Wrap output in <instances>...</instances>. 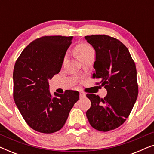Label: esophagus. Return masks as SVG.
I'll list each match as a JSON object with an SVG mask.
<instances>
[{"label":"esophagus","mask_w":154,"mask_h":154,"mask_svg":"<svg viewBox=\"0 0 154 154\" xmlns=\"http://www.w3.org/2000/svg\"><path fill=\"white\" fill-rule=\"evenodd\" d=\"M80 98H84V97H85V94L83 92H82V91H81L80 92Z\"/></svg>","instance_id":"obj_1"}]
</instances>
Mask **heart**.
Wrapping results in <instances>:
<instances>
[{
	"instance_id": "obj_1",
	"label": "heart",
	"mask_w": 154,
	"mask_h": 154,
	"mask_svg": "<svg viewBox=\"0 0 154 154\" xmlns=\"http://www.w3.org/2000/svg\"><path fill=\"white\" fill-rule=\"evenodd\" d=\"M76 53L78 58L82 61L88 56L90 54H94V50L90 45L87 43H81L77 45L76 47Z\"/></svg>"
}]
</instances>
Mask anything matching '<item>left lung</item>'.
Returning <instances> with one entry per match:
<instances>
[{
    "mask_svg": "<svg viewBox=\"0 0 154 154\" xmlns=\"http://www.w3.org/2000/svg\"><path fill=\"white\" fill-rule=\"evenodd\" d=\"M85 38L96 52L92 78L101 80L107 90L104 98L87 94L91 106L86 116L92 128L107 132L123 124L137 98L135 64L127 47L115 38L92 35Z\"/></svg>",
    "mask_w": 154,
    "mask_h": 154,
    "instance_id": "obj_1",
    "label": "left lung"
}]
</instances>
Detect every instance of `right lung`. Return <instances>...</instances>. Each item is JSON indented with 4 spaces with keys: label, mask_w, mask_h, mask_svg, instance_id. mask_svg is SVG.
Segmentation results:
<instances>
[{
    "label": "right lung",
    "mask_w": 154,
    "mask_h": 154,
    "mask_svg": "<svg viewBox=\"0 0 154 154\" xmlns=\"http://www.w3.org/2000/svg\"><path fill=\"white\" fill-rule=\"evenodd\" d=\"M73 36H43L29 44L17 60L13 71V98L26 123L35 131L50 134L60 130L79 99L67 90L54 95L48 81L60 72Z\"/></svg>",
    "instance_id": "add662e5"
}]
</instances>
